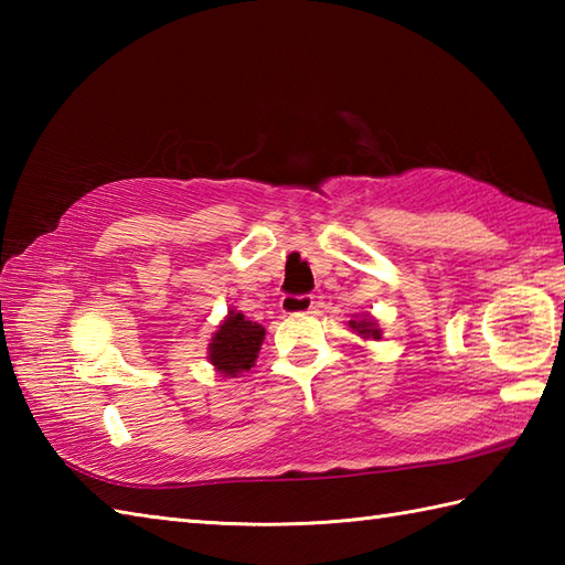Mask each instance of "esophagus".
Listing matches in <instances>:
<instances>
[{
    "mask_svg": "<svg viewBox=\"0 0 565 565\" xmlns=\"http://www.w3.org/2000/svg\"><path fill=\"white\" fill-rule=\"evenodd\" d=\"M279 306H281L284 316H306L316 308V298L313 296H284Z\"/></svg>",
    "mask_w": 565,
    "mask_h": 565,
    "instance_id": "34e87169",
    "label": "esophagus"
}]
</instances>
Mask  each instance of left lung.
I'll use <instances>...</instances> for the list:
<instances>
[{"mask_svg":"<svg viewBox=\"0 0 565 565\" xmlns=\"http://www.w3.org/2000/svg\"><path fill=\"white\" fill-rule=\"evenodd\" d=\"M350 330L356 334L359 340H364V342H369V340H381V326H379V320L376 318H371L369 313H364L362 318H356V320H350Z\"/></svg>","mask_w":565,"mask_h":565,"instance_id":"8db88e82","label":"left lung"}]
</instances>
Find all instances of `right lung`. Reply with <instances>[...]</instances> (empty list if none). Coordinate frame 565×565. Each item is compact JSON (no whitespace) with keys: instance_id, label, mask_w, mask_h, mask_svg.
Here are the masks:
<instances>
[{"instance_id":"add662e5","label":"right lung","mask_w":565,"mask_h":565,"mask_svg":"<svg viewBox=\"0 0 565 565\" xmlns=\"http://www.w3.org/2000/svg\"><path fill=\"white\" fill-rule=\"evenodd\" d=\"M264 342V328L247 320L239 310H227L209 342V362L221 376L235 379L257 362Z\"/></svg>"}]
</instances>
